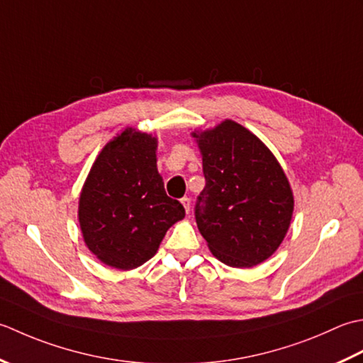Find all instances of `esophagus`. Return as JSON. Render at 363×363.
I'll use <instances>...</instances> for the list:
<instances>
[{
  "label": "esophagus",
  "instance_id": "obj_1",
  "mask_svg": "<svg viewBox=\"0 0 363 363\" xmlns=\"http://www.w3.org/2000/svg\"><path fill=\"white\" fill-rule=\"evenodd\" d=\"M180 202H182V205L184 206V211L189 213V208H191V201H189V199H188V197H183Z\"/></svg>",
  "mask_w": 363,
  "mask_h": 363
}]
</instances>
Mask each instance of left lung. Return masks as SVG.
Returning a JSON list of instances; mask_svg holds the SVG:
<instances>
[{"instance_id":"left-lung-1","label":"left lung","mask_w":363,"mask_h":363,"mask_svg":"<svg viewBox=\"0 0 363 363\" xmlns=\"http://www.w3.org/2000/svg\"><path fill=\"white\" fill-rule=\"evenodd\" d=\"M192 136L205 177L194 208L199 232L218 260L252 268L276 252L288 232L290 183L268 147L240 123L225 121Z\"/></svg>"}]
</instances>
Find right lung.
<instances>
[{
  "label": "right lung",
  "instance_id": "add662e5",
  "mask_svg": "<svg viewBox=\"0 0 363 363\" xmlns=\"http://www.w3.org/2000/svg\"><path fill=\"white\" fill-rule=\"evenodd\" d=\"M89 250L108 266L133 269L157 254L169 227L184 218L157 169V139L127 128L105 145L79 196Z\"/></svg>",
  "mask_w": 363,
  "mask_h": 363
}]
</instances>
